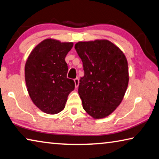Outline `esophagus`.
<instances>
[{
    "label": "esophagus",
    "mask_w": 159,
    "mask_h": 159,
    "mask_svg": "<svg viewBox=\"0 0 159 159\" xmlns=\"http://www.w3.org/2000/svg\"><path fill=\"white\" fill-rule=\"evenodd\" d=\"M74 83H75V86H76V88L79 87V78H76V79H74Z\"/></svg>",
    "instance_id": "1"
}]
</instances>
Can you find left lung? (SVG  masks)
<instances>
[{"label": "left lung", "mask_w": 159, "mask_h": 159, "mask_svg": "<svg viewBox=\"0 0 159 159\" xmlns=\"http://www.w3.org/2000/svg\"><path fill=\"white\" fill-rule=\"evenodd\" d=\"M75 49L84 70L79 86L83 109L95 119L108 116L122 102L127 90L125 56L108 40L80 41Z\"/></svg>", "instance_id": "8db88e82"}]
</instances>
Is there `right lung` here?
Instances as JSON below:
<instances>
[{
	"label": "right lung",
	"instance_id": "1",
	"mask_svg": "<svg viewBox=\"0 0 159 159\" xmlns=\"http://www.w3.org/2000/svg\"><path fill=\"white\" fill-rule=\"evenodd\" d=\"M71 42L48 39L38 44L26 60V88L32 102L46 114H55L65 107L75 83L66 77L65 57L73 47Z\"/></svg>",
	"mask_w": 159,
	"mask_h": 159
}]
</instances>
